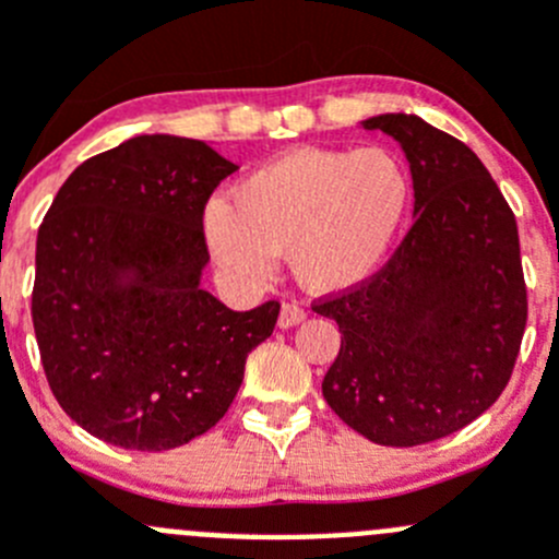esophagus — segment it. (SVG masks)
Segmentation results:
<instances>
[{
	"label": "esophagus",
	"instance_id": "esophagus-1",
	"mask_svg": "<svg viewBox=\"0 0 559 559\" xmlns=\"http://www.w3.org/2000/svg\"><path fill=\"white\" fill-rule=\"evenodd\" d=\"M306 321V308L297 306V302H284L278 313V326L281 330H289V326H297Z\"/></svg>",
	"mask_w": 559,
	"mask_h": 559
}]
</instances>
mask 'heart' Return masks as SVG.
<instances>
[{"instance_id":"heart-1","label":"heart","mask_w":559,"mask_h":559,"mask_svg":"<svg viewBox=\"0 0 559 559\" xmlns=\"http://www.w3.org/2000/svg\"><path fill=\"white\" fill-rule=\"evenodd\" d=\"M411 205V175L386 148H292L233 186L202 218L229 278L267 284L286 253L300 286L337 295L381 267Z\"/></svg>"}]
</instances>
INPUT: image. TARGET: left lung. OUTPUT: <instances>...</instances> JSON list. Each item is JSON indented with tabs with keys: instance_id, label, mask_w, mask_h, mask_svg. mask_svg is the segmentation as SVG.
I'll use <instances>...</instances> for the list:
<instances>
[{
	"instance_id": "8db88e82",
	"label": "left lung",
	"mask_w": 559,
	"mask_h": 559,
	"mask_svg": "<svg viewBox=\"0 0 559 559\" xmlns=\"http://www.w3.org/2000/svg\"><path fill=\"white\" fill-rule=\"evenodd\" d=\"M397 140L414 180V227L357 289L319 302L341 326L321 381L330 408L381 447H419L500 397L527 324L520 233L465 143L419 116L359 121Z\"/></svg>"
}]
</instances>
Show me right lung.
Wrapping results in <instances>:
<instances>
[{
  "label": "right lung",
  "instance_id": "right-lung-1",
  "mask_svg": "<svg viewBox=\"0 0 559 559\" xmlns=\"http://www.w3.org/2000/svg\"><path fill=\"white\" fill-rule=\"evenodd\" d=\"M238 167L205 140L138 134L83 162L37 233L32 321L53 397L129 452L211 430L273 335L275 300L233 311L202 289V211Z\"/></svg>",
  "mask_w": 559,
  "mask_h": 559
}]
</instances>
